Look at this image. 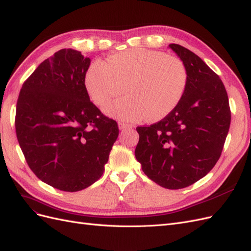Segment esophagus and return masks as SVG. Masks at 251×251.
<instances>
[{"mask_svg":"<svg viewBox=\"0 0 251 251\" xmlns=\"http://www.w3.org/2000/svg\"><path fill=\"white\" fill-rule=\"evenodd\" d=\"M118 127H119V130L125 131V130H126V128H131V126L126 125L125 123H118Z\"/></svg>","mask_w":251,"mask_h":251,"instance_id":"obj_1","label":"esophagus"}]
</instances>
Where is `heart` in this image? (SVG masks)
Instances as JSON below:
<instances>
[{"label":"heart","mask_w":251,"mask_h":251,"mask_svg":"<svg viewBox=\"0 0 251 251\" xmlns=\"http://www.w3.org/2000/svg\"><path fill=\"white\" fill-rule=\"evenodd\" d=\"M187 70L182 60L161 51L133 48L92 64L85 74V87L95 104L104 105L125 92L127 96L104 108L123 121H157L168 116L183 97Z\"/></svg>","instance_id":"1"}]
</instances>
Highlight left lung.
Listing matches in <instances>:
<instances>
[{"label":"left lung","mask_w":251,"mask_h":251,"mask_svg":"<svg viewBox=\"0 0 251 251\" xmlns=\"http://www.w3.org/2000/svg\"><path fill=\"white\" fill-rule=\"evenodd\" d=\"M184 63L187 86L168 116L137 126L135 156L143 173L162 187L184 188L211 171L221 156L231 113L222 80L203 60L181 45L169 46Z\"/></svg>","instance_id":"1"}]
</instances>
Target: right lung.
Here are the masks:
<instances>
[{"mask_svg": "<svg viewBox=\"0 0 251 251\" xmlns=\"http://www.w3.org/2000/svg\"><path fill=\"white\" fill-rule=\"evenodd\" d=\"M91 59L62 49L23 83L17 137L29 168L45 183L78 192L101 177L119 130L90 101L85 74Z\"/></svg>", "mask_w": 251, "mask_h": 251, "instance_id": "1", "label": "right lung"}]
</instances>
